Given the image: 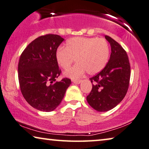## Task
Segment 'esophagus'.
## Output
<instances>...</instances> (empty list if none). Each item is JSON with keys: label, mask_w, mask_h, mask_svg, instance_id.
Masks as SVG:
<instances>
[{"label": "esophagus", "mask_w": 149, "mask_h": 149, "mask_svg": "<svg viewBox=\"0 0 149 149\" xmlns=\"http://www.w3.org/2000/svg\"><path fill=\"white\" fill-rule=\"evenodd\" d=\"M81 82V80L77 79V80H73V83L75 84H79Z\"/></svg>", "instance_id": "obj_1"}]
</instances>
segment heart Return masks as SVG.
<instances>
[{
    "mask_svg": "<svg viewBox=\"0 0 149 149\" xmlns=\"http://www.w3.org/2000/svg\"><path fill=\"white\" fill-rule=\"evenodd\" d=\"M109 56V44L105 39L83 37L70 39L65 48L60 47L55 54L57 64L64 70L68 69L76 58L78 63L65 72L72 79L81 77L86 71L91 75L100 72L106 66Z\"/></svg>",
    "mask_w": 149,
    "mask_h": 149,
    "instance_id": "obj_1",
    "label": "heart"
}]
</instances>
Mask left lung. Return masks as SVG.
Segmentation results:
<instances>
[{
	"label": "left lung",
	"instance_id": "8db88e82",
	"mask_svg": "<svg viewBox=\"0 0 149 149\" xmlns=\"http://www.w3.org/2000/svg\"><path fill=\"white\" fill-rule=\"evenodd\" d=\"M111 52L108 63L103 69L89 79L92 90L87 100L98 111H107L115 107L124 98L130 79V65L125 49L108 36Z\"/></svg>",
	"mask_w": 149,
	"mask_h": 149
}]
</instances>
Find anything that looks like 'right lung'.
<instances>
[{"label":"right lung","mask_w":149,"mask_h":149,"mask_svg":"<svg viewBox=\"0 0 149 149\" xmlns=\"http://www.w3.org/2000/svg\"><path fill=\"white\" fill-rule=\"evenodd\" d=\"M64 40L56 34L40 36L28 45L19 58L18 78L21 93L27 102L38 110L55 109L71 84L68 78L56 81L62 71L55 54Z\"/></svg>","instance_id":"1"}]
</instances>
